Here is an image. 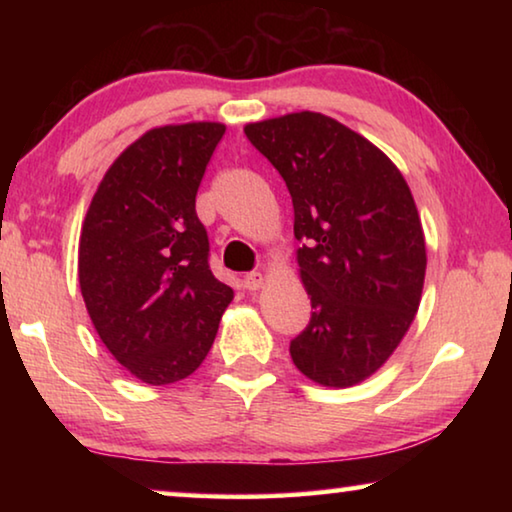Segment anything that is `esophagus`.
<instances>
[{
    "label": "esophagus",
    "instance_id": "1",
    "mask_svg": "<svg viewBox=\"0 0 512 512\" xmlns=\"http://www.w3.org/2000/svg\"><path fill=\"white\" fill-rule=\"evenodd\" d=\"M262 284H264L262 273L253 271V273H246V275H244V287H246L248 291H257L259 287H262Z\"/></svg>",
    "mask_w": 512,
    "mask_h": 512
}]
</instances>
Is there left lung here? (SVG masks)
Instances as JSON below:
<instances>
[{"label": "left lung", "mask_w": 512, "mask_h": 512, "mask_svg": "<svg viewBox=\"0 0 512 512\" xmlns=\"http://www.w3.org/2000/svg\"><path fill=\"white\" fill-rule=\"evenodd\" d=\"M293 201L309 325L291 341L296 368L323 386L359 384L400 345L420 305L424 235L400 169L320 112L244 128Z\"/></svg>", "instance_id": "obj_1"}]
</instances>
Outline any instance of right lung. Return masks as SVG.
Segmentation results:
<instances>
[{"instance_id":"add662e5","label":"right lung","mask_w":512,"mask_h":512,"mask_svg":"<svg viewBox=\"0 0 512 512\" xmlns=\"http://www.w3.org/2000/svg\"><path fill=\"white\" fill-rule=\"evenodd\" d=\"M223 124L153 128L112 162L85 216L79 282L101 341L151 386L192 375L232 289L210 271L196 192Z\"/></svg>"}]
</instances>
